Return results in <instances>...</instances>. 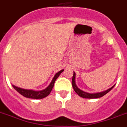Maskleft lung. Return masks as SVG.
I'll return each instance as SVG.
<instances>
[{
  "mask_svg": "<svg viewBox=\"0 0 127 127\" xmlns=\"http://www.w3.org/2000/svg\"><path fill=\"white\" fill-rule=\"evenodd\" d=\"M75 77L76 74L73 71V75L72 77V80H71V84H72V86L74 91H75V93L79 96H80V97L82 98H100V97H102L103 96H104L105 95H106L107 93L109 92L112 88H114V85L113 86L111 87V88L108 89V90H105L104 91H102V92H99V93H87L85 92V91H82V90H80L78 87L77 86L75 83Z\"/></svg>",
  "mask_w": 127,
  "mask_h": 127,
  "instance_id": "1",
  "label": "left lung"
}]
</instances>
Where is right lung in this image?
<instances>
[{
	"label": "right lung",
	"instance_id": "add662e5",
	"mask_svg": "<svg viewBox=\"0 0 127 127\" xmlns=\"http://www.w3.org/2000/svg\"><path fill=\"white\" fill-rule=\"evenodd\" d=\"M64 71V70H61V71H58L57 73H56L55 74L54 77L52 80L51 82L50 83V84L48 85V86L47 88H46L45 90H41V91H34V90H25V89H23V88H18L17 86H15V85H12L13 87L14 88L16 91H17L20 94L23 95L24 96L26 97V98H32V99H42L45 97L47 96L48 95L50 94V92H51L52 90L53 87H54V85L55 81L56 80V79L58 78L60 74L63 71Z\"/></svg>",
	"mask_w": 127,
	"mask_h": 127
}]
</instances>
